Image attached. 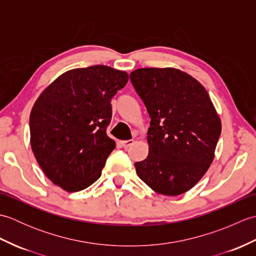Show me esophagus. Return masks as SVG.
Returning <instances> with one entry per match:
<instances>
[{
    "label": "esophagus",
    "mask_w": 256,
    "mask_h": 256,
    "mask_svg": "<svg viewBox=\"0 0 256 256\" xmlns=\"http://www.w3.org/2000/svg\"><path fill=\"white\" fill-rule=\"evenodd\" d=\"M121 144H122V146L124 148H130V146L131 145H133L134 144V140H122L121 142Z\"/></svg>",
    "instance_id": "34e87169"
}]
</instances>
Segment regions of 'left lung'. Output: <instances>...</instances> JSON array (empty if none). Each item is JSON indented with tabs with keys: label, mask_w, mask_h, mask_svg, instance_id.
I'll return each mask as SVG.
<instances>
[{
	"label": "left lung",
	"mask_w": 256,
	"mask_h": 256,
	"mask_svg": "<svg viewBox=\"0 0 256 256\" xmlns=\"http://www.w3.org/2000/svg\"><path fill=\"white\" fill-rule=\"evenodd\" d=\"M130 79L150 118L148 155L135 162L136 174L158 194L188 192L208 170L221 134L208 92L175 68H140Z\"/></svg>",
	"instance_id": "8db88e82"
}]
</instances>
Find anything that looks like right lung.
Here are the masks:
<instances>
[{"label":"right lung","instance_id":"add662e5","mask_svg":"<svg viewBox=\"0 0 256 256\" xmlns=\"http://www.w3.org/2000/svg\"><path fill=\"white\" fill-rule=\"evenodd\" d=\"M128 74L102 64L69 70L38 96L30 116V145L42 172L68 192H80L101 176L116 148L106 128L111 99Z\"/></svg>","mask_w":256,"mask_h":256}]
</instances>
